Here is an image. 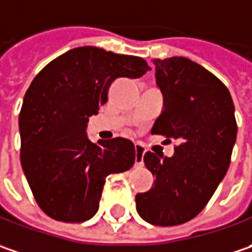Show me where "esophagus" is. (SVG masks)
<instances>
[{
  "label": "esophagus",
  "instance_id": "esophagus-1",
  "mask_svg": "<svg viewBox=\"0 0 252 252\" xmlns=\"http://www.w3.org/2000/svg\"><path fill=\"white\" fill-rule=\"evenodd\" d=\"M144 154H145V148L141 144H135V166L144 165Z\"/></svg>",
  "mask_w": 252,
  "mask_h": 252
}]
</instances>
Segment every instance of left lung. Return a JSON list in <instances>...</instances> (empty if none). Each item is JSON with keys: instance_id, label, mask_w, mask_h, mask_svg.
<instances>
[{"instance_id": "8db88e82", "label": "left lung", "mask_w": 252, "mask_h": 252, "mask_svg": "<svg viewBox=\"0 0 252 252\" xmlns=\"http://www.w3.org/2000/svg\"><path fill=\"white\" fill-rule=\"evenodd\" d=\"M163 110L151 132L176 139L173 157L144 155L154 186L135 196L138 214L154 225H179L204 209L230 166L237 138L234 104L213 73L188 58L155 59Z\"/></svg>"}]
</instances>
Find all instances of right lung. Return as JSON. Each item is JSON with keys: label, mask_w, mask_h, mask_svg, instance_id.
Wrapping results in <instances>:
<instances>
[{"label": "right lung", "mask_w": 252, "mask_h": 252, "mask_svg": "<svg viewBox=\"0 0 252 252\" xmlns=\"http://www.w3.org/2000/svg\"><path fill=\"white\" fill-rule=\"evenodd\" d=\"M148 70L142 58L83 46L50 62L32 80L19 113L21 165L43 213L64 223L92 219L105 178L134 165L129 139L94 144L86 128L115 79H138Z\"/></svg>", "instance_id": "1"}]
</instances>
